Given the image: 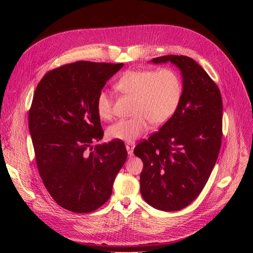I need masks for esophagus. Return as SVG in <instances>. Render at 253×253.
I'll return each mask as SVG.
<instances>
[{
	"label": "esophagus",
	"instance_id": "34e87169",
	"mask_svg": "<svg viewBox=\"0 0 253 253\" xmlns=\"http://www.w3.org/2000/svg\"><path fill=\"white\" fill-rule=\"evenodd\" d=\"M126 151H127V154L128 155H133V151H134V148H135V142L134 141L127 142L126 144Z\"/></svg>",
	"mask_w": 253,
	"mask_h": 253
}]
</instances>
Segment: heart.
<instances>
[{"label":"heart","instance_id":"b5f03b06","mask_svg":"<svg viewBox=\"0 0 253 253\" xmlns=\"http://www.w3.org/2000/svg\"><path fill=\"white\" fill-rule=\"evenodd\" d=\"M119 93L134 99L133 117L114 122L108 127L111 139L131 142L153 126L165 125L177 111L182 97V80L173 68L132 70L122 74L115 83ZM97 113L102 119L112 117V98L102 90L96 100Z\"/></svg>","mask_w":253,"mask_h":253}]
</instances>
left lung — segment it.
<instances>
[{
    "mask_svg": "<svg viewBox=\"0 0 253 253\" xmlns=\"http://www.w3.org/2000/svg\"><path fill=\"white\" fill-rule=\"evenodd\" d=\"M151 62L178 67L183 90L173 116L134 150L143 163L140 192L153 208L178 211L200 195L215 166L223 101L216 84L192 58L170 55Z\"/></svg>",
    "mask_w": 253,
    "mask_h": 253,
    "instance_id": "left-lung-1",
    "label": "left lung"
}]
</instances>
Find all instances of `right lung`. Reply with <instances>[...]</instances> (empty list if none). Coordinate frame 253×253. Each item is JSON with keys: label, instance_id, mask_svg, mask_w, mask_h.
Returning <instances> with one entry per match:
<instances>
[{"label": "right lung", "instance_id": "add662e5", "mask_svg": "<svg viewBox=\"0 0 253 253\" xmlns=\"http://www.w3.org/2000/svg\"><path fill=\"white\" fill-rule=\"evenodd\" d=\"M122 66L78 61L48 72L36 88L28 115L36 163L45 188L66 210L100 208L126 160L121 140L93 150L103 137L97 97Z\"/></svg>", "mask_w": 253, "mask_h": 253}]
</instances>
